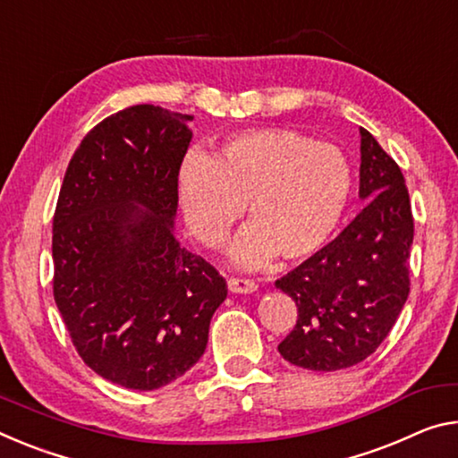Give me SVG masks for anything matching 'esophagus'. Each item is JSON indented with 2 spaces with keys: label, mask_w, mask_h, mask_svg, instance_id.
<instances>
[{
  "label": "esophagus",
  "mask_w": 458,
  "mask_h": 458,
  "mask_svg": "<svg viewBox=\"0 0 458 458\" xmlns=\"http://www.w3.org/2000/svg\"><path fill=\"white\" fill-rule=\"evenodd\" d=\"M228 289L232 293H255L257 283L250 279H241V277H230L228 279Z\"/></svg>",
  "instance_id": "obj_1"
}]
</instances>
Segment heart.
Returning a JSON list of instances; mask_svg holds the SVG:
<instances>
[{"label":"heart","mask_w":458,"mask_h":458,"mask_svg":"<svg viewBox=\"0 0 458 458\" xmlns=\"http://www.w3.org/2000/svg\"><path fill=\"white\" fill-rule=\"evenodd\" d=\"M352 171L343 150L285 128L232 136L214 158L191 152L177 173L190 230L209 249L242 216L250 224L230 249L232 263L265 267L275 255L306 260L328 244L346 212Z\"/></svg>","instance_id":"obj_1"}]
</instances>
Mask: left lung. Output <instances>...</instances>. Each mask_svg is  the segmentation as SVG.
<instances>
[{
	"label": "left lung",
	"instance_id": "8db88e82",
	"mask_svg": "<svg viewBox=\"0 0 458 458\" xmlns=\"http://www.w3.org/2000/svg\"><path fill=\"white\" fill-rule=\"evenodd\" d=\"M360 214L275 287L297 306L281 357L310 371L365 360L394 328L410 293L413 217L397 163L360 128Z\"/></svg>",
	"mask_w": 458,
	"mask_h": 458
}]
</instances>
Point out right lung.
<instances>
[{"instance_id": "right-lung-1", "label": "right lung", "mask_w": 458, "mask_h": 458, "mask_svg": "<svg viewBox=\"0 0 458 458\" xmlns=\"http://www.w3.org/2000/svg\"><path fill=\"white\" fill-rule=\"evenodd\" d=\"M191 120L142 104L99 122L56 201V308L85 365L126 389L152 391L190 371L228 295L224 277L175 236Z\"/></svg>"}]
</instances>
